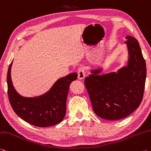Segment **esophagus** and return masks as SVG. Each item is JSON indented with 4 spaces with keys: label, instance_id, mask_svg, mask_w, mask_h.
<instances>
[{
    "label": "esophagus",
    "instance_id": "obj_1",
    "mask_svg": "<svg viewBox=\"0 0 151 151\" xmlns=\"http://www.w3.org/2000/svg\"><path fill=\"white\" fill-rule=\"evenodd\" d=\"M78 78L80 79V80H82V79L85 78L86 72H85V69L83 67H80V68L78 69Z\"/></svg>",
    "mask_w": 151,
    "mask_h": 151
}]
</instances>
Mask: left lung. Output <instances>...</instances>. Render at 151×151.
Returning <instances> with one entry per match:
<instances>
[{
    "label": "left lung",
    "instance_id": "left-lung-1",
    "mask_svg": "<svg viewBox=\"0 0 151 151\" xmlns=\"http://www.w3.org/2000/svg\"><path fill=\"white\" fill-rule=\"evenodd\" d=\"M128 65L117 73L98 75L101 69L92 70L84 84L96 114L105 120L128 116L138 108L144 94L147 68L138 41L127 36Z\"/></svg>",
    "mask_w": 151,
    "mask_h": 151
}]
</instances>
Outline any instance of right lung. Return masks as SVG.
Returning a JSON list of instances; mask_svg holds the SVG:
<instances>
[{
    "instance_id": "obj_1",
    "label": "right lung",
    "mask_w": 151,
    "mask_h": 151,
    "mask_svg": "<svg viewBox=\"0 0 151 151\" xmlns=\"http://www.w3.org/2000/svg\"><path fill=\"white\" fill-rule=\"evenodd\" d=\"M9 65L7 73V86L10 104L14 112L29 124L38 127H47L59 124L66 113V100L70 83L78 78L72 73L59 79L48 92L33 98L22 97L13 86Z\"/></svg>"
}]
</instances>
